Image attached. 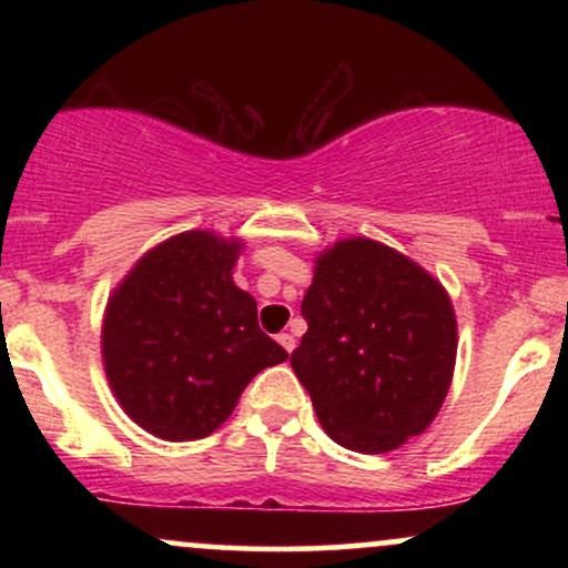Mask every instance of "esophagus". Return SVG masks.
I'll use <instances>...</instances> for the list:
<instances>
[{
    "label": "esophagus",
    "instance_id": "obj_1",
    "mask_svg": "<svg viewBox=\"0 0 568 568\" xmlns=\"http://www.w3.org/2000/svg\"><path fill=\"white\" fill-rule=\"evenodd\" d=\"M277 342H280V347H283L285 352L296 349V336H293V334H280Z\"/></svg>",
    "mask_w": 568,
    "mask_h": 568
}]
</instances>
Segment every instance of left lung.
I'll use <instances>...</instances> for the list:
<instances>
[{"instance_id": "8db88e82", "label": "left lung", "mask_w": 568, "mask_h": 568, "mask_svg": "<svg viewBox=\"0 0 568 568\" xmlns=\"http://www.w3.org/2000/svg\"><path fill=\"white\" fill-rule=\"evenodd\" d=\"M302 315L291 366L338 446L387 454L425 433L456 361L454 306L438 280L393 247L342 240L317 258Z\"/></svg>"}]
</instances>
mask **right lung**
Returning a JSON list of instances; mask_svg holds the SVG:
<instances>
[{"label": "right lung", "mask_w": 568, "mask_h": 568, "mask_svg": "<svg viewBox=\"0 0 568 568\" xmlns=\"http://www.w3.org/2000/svg\"><path fill=\"white\" fill-rule=\"evenodd\" d=\"M240 243L184 232L149 251L114 291L103 366L125 414L165 440H197L230 419L258 371L288 357L232 283Z\"/></svg>", "instance_id": "add662e5"}]
</instances>
